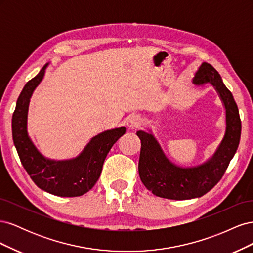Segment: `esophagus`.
<instances>
[{"instance_id": "esophagus-1", "label": "esophagus", "mask_w": 253, "mask_h": 253, "mask_svg": "<svg viewBox=\"0 0 253 253\" xmlns=\"http://www.w3.org/2000/svg\"><path fill=\"white\" fill-rule=\"evenodd\" d=\"M142 125V119L138 115H131L126 120V126L132 128V129H137L139 128Z\"/></svg>"}]
</instances>
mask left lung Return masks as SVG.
<instances>
[{"mask_svg":"<svg viewBox=\"0 0 253 253\" xmlns=\"http://www.w3.org/2000/svg\"><path fill=\"white\" fill-rule=\"evenodd\" d=\"M193 81L197 85L212 84L215 86L225 104L226 133L212 158L197 167H179L167 158L152 134L137 132L141 140L138 163L140 179L153 194L168 200H191L209 192L224 176L241 139L239 109L231 91L225 86L215 68L204 62Z\"/></svg>","mask_w":253,"mask_h":253,"instance_id":"8db88e82","label":"left lung"}]
</instances>
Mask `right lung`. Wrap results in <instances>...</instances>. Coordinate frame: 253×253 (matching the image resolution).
Returning <instances> with one entry per match:
<instances>
[{
	"label": "right lung",
	"instance_id": "1",
	"mask_svg": "<svg viewBox=\"0 0 253 253\" xmlns=\"http://www.w3.org/2000/svg\"><path fill=\"white\" fill-rule=\"evenodd\" d=\"M46 66L47 64L25 84L18 98L12 114L13 143L23 167L40 189L57 196H81L97 182L106 155L113 144L126 133V127L110 129L95 136L81 154L74 159L55 162L43 157L29 139L26 121L29 99L41 82Z\"/></svg>",
	"mask_w": 253,
	"mask_h": 253
}]
</instances>
